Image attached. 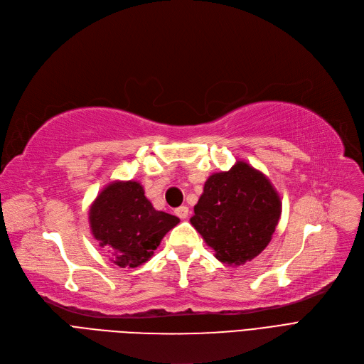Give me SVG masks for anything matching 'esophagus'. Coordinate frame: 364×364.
<instances>
[{
  "label": "esophagus",
  "mask_w": 364,
  "mask_h": 364,
  "mask_svg": "<svg viewBox=\"0 0 364 364\" xmlns=\"http://www.w3.org/2000/svg\"><path fill=\"white\" fill-rule=\"evenodd\" d=\"M176 215L180 218V220H186L188 217V208L187 206H180L176 209Z\"/></svg>",
  "instance_id": "obj_1"
}]
</instances>
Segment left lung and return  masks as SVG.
I'll use <instances>...</instances> for the list:
<instances>
[{
  "label": "left lung",
  "instance_id": "1",
  "mask_svg": "<svg viewBox=\"0 0 364 364\" xmlns=\"http://www.w3.org/2000/svg\"><path fill=\"white\" fill-rule=\"evenodd\" d=\"M282 214L276 188L261 171L237 161L205 183L190 223L218 261L242 265L270 243Z\"/></svg>",
  "mask_w": 364,
  "mask_h": 364
}]
</instances>
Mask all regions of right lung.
Returning a JSON list of instances; mask_svg holds the SVG:
<instances>
[{"instance_id": "add662e5", "label": "right lung", "mask_w": 364, "mask_h": 364, "mask_svg": "<svg viewBox=\"0 0 364 364\" xmlns=\"http://www.w3.org/2000/svg\"><path fill=\"white\" fill-rule=\"evenodd\" d=\"M180 220L156 211L139 181H113L90 206L91 233L122 269L149 261Z\"/></svg>"}]
</instances>
